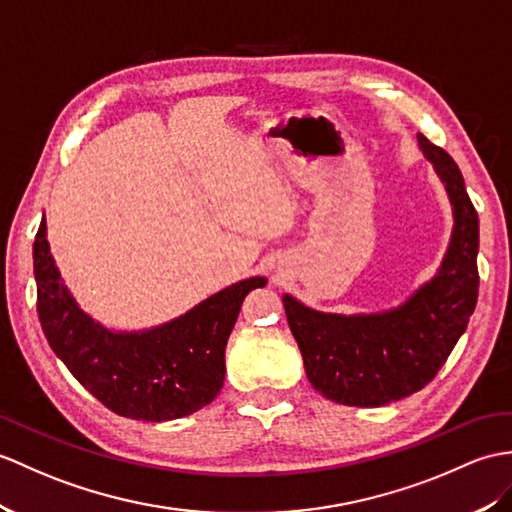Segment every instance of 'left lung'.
I'll list each match as a JSON object with an SVG mask.
<instances>
[{"label":"left lung","mask_w":512,"mask_h":512,"mask_svg":"<svg viewBox=\"0 0 512 512\" xmlns=\"http://www.w3.org/2000/svg\"><path fill=\"white\" fill-rule=\"evenodd\" d=\"M417 139L454 213L436 275L397 307L373 314L318 312L283 294L307 379L320 395L342 406H386L430 384L465 334L478 303L480 224L465 178L443 148L423 135Z\"/></svg>","instance_id":"left-lung-1"}]
</instances>
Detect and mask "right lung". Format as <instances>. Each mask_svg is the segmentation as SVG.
Wrapping results in <instances>:
<instances>
[{"label": "right lung", "mask_w": 512, "mask_h": 512, "mask_svg": "<svg viewBox=\"0 0 512 512\" xmlns=\"http://www.w3.org/2000/svg\"><path fill=\"white\" fill-rule=\"evenodd\" d=\"M37 312L52 351L78 382L115 414L172 421L218 397L224 349L248 292L266 277L237 281L168 323L117 331L82 312L50 253L45 216L34 240Z\"/></svg>", "instance_id": "right-lung-1"}]
</instances>
